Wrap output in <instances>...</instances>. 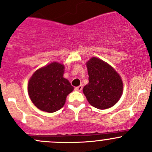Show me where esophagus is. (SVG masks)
Returning <instances> with one entry per match:
<instances>
[{"label": "esophagus", "mask_w": 152, "mask_h": 152, "mask_svg": "<svg viewBox=\"0 0 152 152\" xmlns=\"http://www.w3.org/2000/svg\"><path fill=\"white\" fill-rule=\"evenodd\" d=\"M82 88H83L82 85H79V86H78V87H75V90H76V91L80 92V91H82Z\"/></svg>", "instance_id": "34e87169"}]
</instances>
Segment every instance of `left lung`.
Wrapping results in <instances>:
<instances>
[{
  "label": "left lung",
  "mask_w": 152,
  "mask_h": 152,
  "mask_svg": "<svg viewBox=\"0 0 152 152\" xmlns=\"http://www.w3.org/2000/svg\"><path fill=\"white\" fill-rule=\"evenodd\" d=\"M89 83L83 93L90 105L99 110L113 107L123 94L121 77L107 62L97 57H92L86 62Z\"/></svg>",
  "instance_id": "8db88e82"
}]
</instances>
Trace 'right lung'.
I'll return each instance as SVG.
<instances>
[{
  "instance_id": "obj_1",
  "label": "right lung",
  "mask_w": 152,
  "mask_h": 152,
  "mask_svg": "<svg viewBox=\"0 0 152 152\" xmlns=\"http://www.w3.org/2000/svg\"><path fill=\"white\" fill-rule=\"evenodd\" d=\"M65 65L53 62L37 69L28 82V93L39 110L54 113L60 110L69 93L73 90L68 80L63 77Z\"/></svg>"
}]
</instances>
